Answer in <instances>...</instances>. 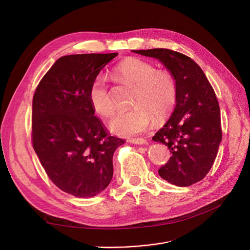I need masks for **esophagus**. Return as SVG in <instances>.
Here are the masks:
<instances>
[{
  "label": "esophagus",
  "mask_w": 250,
  "mask_h": 250,
  "mask_svg": "<svg viewBox=\"0 0 250 250\" xmlns=\"http://www.w3.org/2000/svg\"><path fill=\"white\" fill-rule=\"evenodd\" d=\"M129 143L136 144V145H145V144H148L147 141L143 138H135V139H130L128 140Z\"/></svg>",
  "instance_id": "34e87169"
}]
</instances>
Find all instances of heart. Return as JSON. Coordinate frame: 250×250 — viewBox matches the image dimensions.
<instances>
[{
	"mask_svg": "<svg viewBox=\"0 0 250 250\" xmlns=\"http://www.w3.org/2000/svg\"><path fill=\"white\" fill-rule=\"evenodd\" d=\"M115 76L135 86L134 107L116 111L109 121L111 132L123 137H135L145 133L157 117L167 115L176 101V85L172 75L156 70L148 62L128 59L117 65ZM89 101L98 114L107 117L113 110V103L106 78L98 75L89 89Z\"/></svg>",
	"mask_w": 250,
	"mask_h": 250,
	"instance_id": "heart-1",
	"label": "heart"
}]
</instances>
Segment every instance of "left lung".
Segmentation results:
<instances>
[{
    "instance_id": "1",
    "label": "left lung",
    "mask_w": 250,
    "mask_h": 250,
    "mask_svg": "<svg viewBox=\"0 0 250 250\" xmlns=\"http://www.w3.org/2000/svg\"><path fill=\"white\" fill-rule=\"evenodd\" d=\"M159 60L173 76L176 105L153 140L171 153L159 175L171 185L189 187L212 168L222 140L220 107L215 91L200 65L188 56L167 48L133 50Z\"/></svg>"
}]
</instances>
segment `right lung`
Returning a JSON list of instances; mask_svg holds the SVG:
<instances>
[{"label":"right lung","mask_w":250,"mask_h":250,"mask_svg":"<svg viewBox=\"0 0 250 250\" xmlns=\"http://www.w3.org/2000/svg\"><path fill=\"white\" fill-rule=\"evenodd\" d=\"M116 56L62 57L33 95V149L49 179L77 198H91L107 188L113 153L125 142L109 135L89 101L92 82Z\"/></svg>","instance_id":"obj_1"}]
</instances>
